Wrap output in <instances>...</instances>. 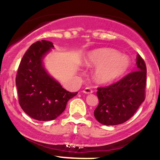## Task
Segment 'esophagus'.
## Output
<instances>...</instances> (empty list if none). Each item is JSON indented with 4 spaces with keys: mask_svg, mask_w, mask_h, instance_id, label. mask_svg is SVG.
Returning <instances> with one entry per match:
<instances>
[{
    "mask_svg": "<svg viewBox=\"0 0 160 160\" xmlns=\"http://www.w3.org/2000/svg\"><path fill=\"white\" fill-rule=\"evenodd\" d=\"M83 93H87V94H89V93H93V90H92L90 88H86L83 90Z\"/></svg>",
    "mask_w": 160,
    "mask_h": 160,
    "instance_id": "esophagus-1",
    "label": "esophagus"
}]
</instances>
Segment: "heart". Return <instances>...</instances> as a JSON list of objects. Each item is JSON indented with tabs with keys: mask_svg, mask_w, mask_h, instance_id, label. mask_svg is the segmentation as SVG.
<instances>
[{
	"mask_svg": "<svg viewBox=\"0 0 160 160\" xmlns=\"http://www.w3.org/2000/svg\"><path fill=\"white\" fill-rule=\"evenodd\" d=\"M88 65L98 66L96 80L100 83L112 81L123 75L130 67L129 58L113 49H101L91 52L85 60Z\"/></svg>",
	"mask_w": 160,
	"mask_h": 160,
	"instance_id": "1",
	"label": "heart"
}]
</instances>
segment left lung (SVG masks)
Returning a JSON list of instances; mask_svg holds the SVG:
<instances>
[{"label": "left lung", "mask_w": 160, "mask_h": 160, "mask_svg": "<svg viewBox=\"0 0 160 160\" xmlns=\"http://www.w3.org/2000/svg\"><path fill=\"white\" fill-rule=\"evenodd\" d=\"M137 70L119 81L98 88L99 104L94 117L105 125L122 124L131 118L146 98V66L140 55L137 56Z\"/></svg>", "instance_id": "left-lung-1"}]
</instances>
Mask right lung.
Instances as JSON below:
<instances>
[{
    "label": "right lung",
    "instance_id": "obj_1",
    "mask_svg": "<svg viewBox=\"0 0 160 160\" xmlns=\"http://www.w3.org/2000/svg\"><path fill=\"white\" fill-rule=\"evenodd\" d=\"M52 42L33 43L22 57L16 76L18 102L22 110L38 121H51L60 115L70 98L77 94L62 88L46 72L42 58L53 48Z\"/></svg>",
    "mask_w": 160,
    "mask_h": 160
}]
</instances>
